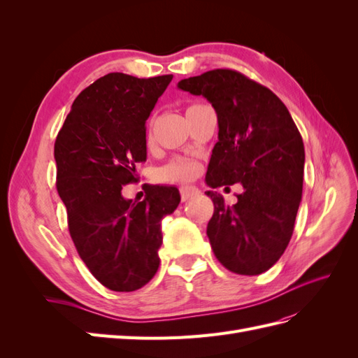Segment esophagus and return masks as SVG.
I'll list each match as a JSON object with an SVG mask.
<instances>
[{
    "label": "esophagus",
    "instance_id": "esophagus-1",
    "mask_svg": "<svg viewBox=\"0 0 358 358\" xmlns=\"http://www.w3.org/2000/svg\"><path fill=\"white\" fill-rule=\"evenodd\" d=\"M179 191H180V199H182V201H187V200H189L191 197L197 196V194L200 192L197 187H192V185H182V187L179 188Z\"/></svg>",
    "mask_w": 358,
    "mask_h": 358
}]
</instances>
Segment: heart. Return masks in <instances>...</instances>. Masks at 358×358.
Returning a JSON list of instances; mask_svg holds the SVG:
<instances>
[{
  "label": "heart",
  "mask_w": 358,
  "mask_h": 358,
  "mask_svg": "<svg viewBox=\"0 0 358 358\" xmlns=\"http://www.w3.org/2000/svg\"><path fill=\"white\" fill-rule=\"evenodd\" d=\"M199 104L189 106L187 112ZM197 173H199V164L196 161L188 159V158H176L170 161L164 167H161L158 171V176L164 182H183V180L192 179Z\"/></svg>",
  "instance_id": "heart-1"
}]
</instances>
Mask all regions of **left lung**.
I'll return each instance as SVG.
<instances>
[{
	"mask_svg": "<svg viewBox=\"0 0 358 358\" xmlns=\"http://www.w3.org/2000/svg\"><path fill=\"white\" fill-rule=\"evenodd\" d=\"M178 88L203 95L218 116L206 183L243 187L233 206L216 191L206 192L215 206L208 224L213 254L233 273H263L284 254L294 230L305 169L299 129L272 91L239 71L210 70Z\"/></svg>",
	"mask_w": 358,
	"mask_h": 358,
	"instance_id": "obj_1",
	"label": "left lung"
}]
</instances>
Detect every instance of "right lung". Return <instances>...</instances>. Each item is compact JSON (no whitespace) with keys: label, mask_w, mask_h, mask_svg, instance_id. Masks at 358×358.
I'll use <instances>...</instances> for the list:
<instances>
[{"label":"right lung","mask_w":358,"mask_h":358,"mask_svg":"<svg viewBox=\"0 0 358 358\" xmlns=\"http://www.w3.org/2000/svg\"><path fill=\"white\" fill-rule=\"evenodd\" d=\"M171 79L103 76L78 95L55 140L57 189L73 243L112 291H136L154 278L161 220L180 201L175 187L149 185L138 203L122 196L146 161V119Z\"/></svg>","instance_id":"obj_1"}]
</instances>
